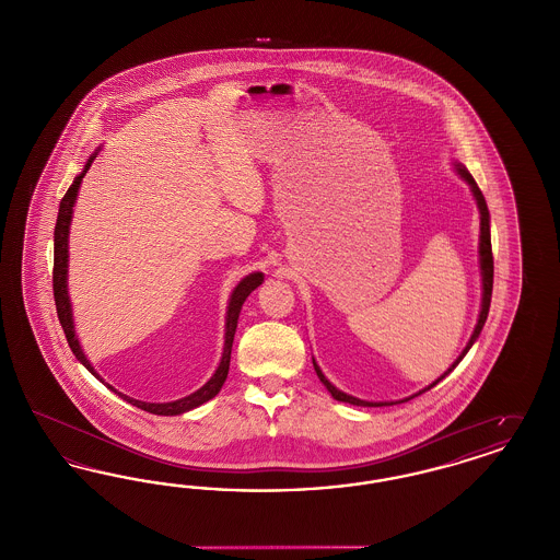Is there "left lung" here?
<instances>
[{"label": "left lung", "instance_id": "1", "mask_svg": "<svg viewBox=\"0 0 560 560\" xmlns=\"http://www.w3.org/2000/svg\"><path fill=\"white\" fill-rule=\"evenodd\" d=\"M455 170H457V174L468 183V187L472 190V195H475V199H477V206H479L480 212V237H479V256H480V277H482V300H480V313L479 320H477V327H475V331H472V336H470V340H468V345L466 348L462 350V354L453 361L452 368L447 370V372L443 373L439 380H434L430 386H427L424 390H420V393H416V395H411V397H407V399L399 400V402H405V400L413 399V397H418V395H422V393H427L430 390L432 386H436L445 375H450V373L455 370V365L466 357V352L470 350V347L477 342V338L480 336V329H482V325H485V320H487V315H489V306H491V292H493V254H491V233H489V210H487V201H485V197H482V192H480V188L477 187V183H475V178L470 176V172L464 167V165H459V163H455ZM313 365H315V372L319 375L320 382H323V386L331 393V397L336 400H342V402H350V405H361V407H384V405H395L393 400L390 402H372V400H361L357 399V397H350L347 393H342V390H338L325 375L319 370V365L315 363V359H313Z\"/></svg>", "mask_w": 560, "mask_h": 560}]
</instances>
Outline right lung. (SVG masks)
<instances>
[{"mask_svg": "<svg viewBox=\"0 0 560 560\" xmlns=\"http://www.w3.org/2000/svg\"><path fill=\"white\" fill-rule=\"evenodd\" d=\"M96 158V153L88 160L83 172L80 176H75L73 185L69 187V190L65 192L62 201H60V208H58V218H56V226H54V270H52V285H54V302H56V313H58V320L65 329V336H67V342L73 350V354L78 357L81 365L96 375L101 382L103 377L98 373L94 372L92 363L88 361V357L83 354V350L80 347V340L75 336V325H73V313H71V300H69V292H67V268H69V226H71V215H73V206H75V199H78V190H80L81 178L85 176V172L90 170L92 161ZM265 281V275L262 272H252L247 275L245 279H241L240 285L231 293V300H229V308H226V325H224V350H222V359H220V365L218 370L213 372L212 377L192 395H188L185 399L172 400V402H147V400L132 399V397H126L121 393H117L113 386H108L115 395H119L121 399L132 402L136 407L149 411V413H155V416H180L185 411H190L199 405H203L206 400L213 399L226 375H229V365H231V350H233V340H235V331H237V319H240L241 306L245 302V298L249 293L254 292L260 283Z\"/></svg>", "mask_w": 560, "mask_h": 560, "instance_id": "1", "label": "right lung"}]
</instances>
